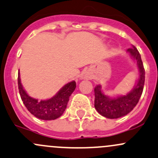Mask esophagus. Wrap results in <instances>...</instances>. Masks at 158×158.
<instances>
[{"instance_id": "esophagus-1", "label": "esophagus", "mask_w": 158, "mask_h": 158, "mask_svg": "<svg viewBox=\"0 0 158 158\" xmlns=\"http://www.w3.org/2000/svg\"><path fill=\"white\" fill-rule=\"evenodd\" d=\"M89 76L88 73H84L82 76V79H89Z\"/></svg>"}]
</instances>
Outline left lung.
I'll use <instances>...</instances> for the list:
<instances>
[{
	"label": "left lung",
	"instance_id": "left-lung-1",
	"mask_svg": "<svg viewBox=\"0 0 158 158\" xmlns=\"http://www.w3.org/2000/svg\"><path fill=\"white\" fill-rule=\"evenodd\" d=\"M137 62L139 70V78L137 85L127 95L117 98H109L101 90V85L94 87V107L96 110L109 119H117L127 115L133 110L142 96L145 84V69L141 55L135 46L127 50Z\"/></svg>",
	"mask_w": 158,
	"mask_h": 158
}]
</instances>
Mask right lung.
<instances>
[{
    "label": "right lung",
    "instance_id": "right-lung-1",
    "mask_svg": "<svg viewBox=\"0 0 158 158\" xmlns=\"http://www.w3.org/2000/svg\"><path fill=\"white\" fill-rule=\"evenodd\" d=\"M76 82L72 81L66 84L51 98L38 101L28 95L21 84L19 72L18 73V88L23 104L28 110L37 118L52 120L60 117L65 111L69 98L76 89Z\"/></svg>",
    "mask_w": 158,
    "mask_h": 158
}]
</instances>
